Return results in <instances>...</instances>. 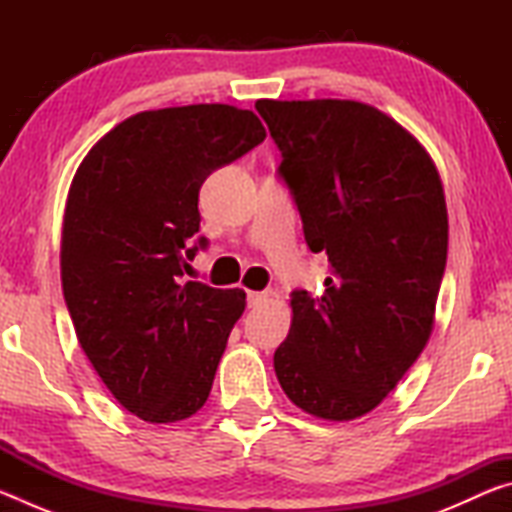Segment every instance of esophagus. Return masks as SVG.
I'll return each mask as SVG.
<instances>
[{
    "label": "esophagus",
    "instance_id": "esophagus-1",
    "mask_svg": "<svg viewBox=\"0 0 512 512\" xmlns=\"http://www.w3.org/2000/svg\"><path fill=\"white\" fill-rule=\"evenodd\" d=\"M268 300L266 291H248V307H259Z\"/></svg>",
    "mask_w": 512,
    "mask_h": 512
}]
</instances>
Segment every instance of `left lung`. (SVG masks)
<instances>
[{"label": "left lung", "mask_w": 512, "mask_h": 512, "mask_svg": "<svg viewBox=\"0 0 512 512\" xmlns=\"http://www.w3.org/2000/svg\"><path fill=\"white\" fill-rule=\"evenodd\" d=\"M255 108L280 149L277 178L325 291H291L277 381L316 418L354 420L393 391L429 341L447 262V207L427 151L359 101H271Z\"/></svg>", "instance_id": "left-lung-1"}]
</instances>
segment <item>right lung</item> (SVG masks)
I'll list each match as a JSON object with an SVG mask.
<instances>
[{
    "label": "right lung",
    "mask_w": 512,
    "mask_h": 512,
    "mask_svg": "<svg viewBox=\"0 0 512 512\" xmlns=\"http://www.w3.org/2000/svg\"><path fill=\"white\" fill-rule=\"evenodd\" d=\"M266 131L225 103L149 110L92 146L63 223V293L83 352L117 402L146 422L194 415L246 293L183 282L207 248L198 192Z\"/></svg>",
    "instance_id": "1"
}]
</instances>
